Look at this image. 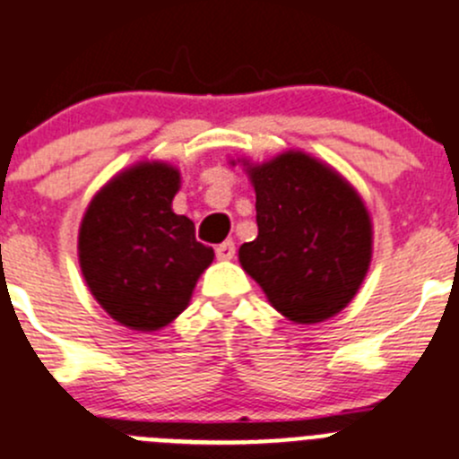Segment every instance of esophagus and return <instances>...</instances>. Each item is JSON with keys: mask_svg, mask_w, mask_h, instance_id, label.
I'll return each instance as SVG.
<instances>
[{"mask_svg": "<svg viewBox=\"0 0 459 459\" xmlns=\"http://www.w3.org/2000/svg\"><path fill=\"white\" fill-rule=\"evenodd\" d=\"M217 258L220 260H230L235 255V242L233 239H226V242L217 244V249H215Z\"/></svg>", "mask_w": 459, "mask_h": 459, "instance_id": "esophagus-1", "label": "esophagus"}]
</instances>
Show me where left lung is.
Returning <instances> with one entry per match:
<instances>
[{
  "mask_svg": "<svg viewBox=\"0 0 459 459\" xmlns=\"http://www.w3.org/2000/svg\"><path fill=\"white\" fill-rule=\"evenodd\" d=\"M247 171L258 238L239 247L242 269L290 321L331 319L369 269L374 230L365 201L333 167L303 152L247 162Z\"/></svg>",
  "mask_w": 459,
  "mask_h": 459,
  "instance_id": "8db88e82",
  "label": "left lung"
}]
</instances>
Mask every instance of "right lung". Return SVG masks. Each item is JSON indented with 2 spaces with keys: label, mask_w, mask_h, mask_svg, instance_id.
Instances as JSON below:
<instances>
[{
  "label": "right lung",
  "mask_w": 459,
  "mask_h": 459,
  "mask_svg": "<svg viewBox=\"0 0 459 459\" xmlns=\"http://www.w3.org/2000/svg\"><path fill=\"white\" fill-rule=\"evenodd\" d=\"M181 174L167 162H138L106 183L85 210L79 263L92 297L133 331L167 326L187 307L215 251L171 210Z\"/></svg>",
  "instance_id": "1"
}]
</instances>
